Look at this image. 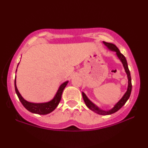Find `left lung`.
Wrapping results in <instances>:
<instances>
[{
	"label": "left lung",
	"instance_id": "8db88e82",
	"mask_svg": "<svg viewBox=\"0 0 148 148\" xmlns=\"http://www.w3.org/2000/svg\"><path fill=\"white\" fill-rule=\"evenodd\" d=\"M103 43L105 44V46H107V48H108V49L112 50V51L116 52L117 56H118V58L121 60V61L122 62L123 65L124 66V69L125 70V72H126V73L127 75V77H128V88H127V90L126 93L124 94V96H123V98L114 105V106L113 107L111 110H106V111L101 110V109L99 108L98 106H96L94 103L92 102L90 100H89L88 97L86 96V95L85 94L84 92H82V96L85 102V104H86V106H88L90 110H92V111H94V112H96L98 114L109 115L117 112L119 109H121L123 106H124L127 101L128 100L129 97H130V95L131 93V89H132V84H131V77L130 71H129V69L128 68V64H127V60L126 58H125V56L123 55V54L121 53L120 50H119V48H117L114 44H111V43H108V42H103Z\"/></svg>",
	"mask_w": 148,
	"mask_h": 148
}]
</instances>
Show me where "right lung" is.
Instances as JSON below:
<instances>
[{
    "instance_id": "1",
    "label": "right lung",
    "mask_w": 148,
    "mask_h": 148,
    "mask_svg": "<svg viewBox=\"0 0 148 148\" xmlns=\"http://www.w3.org/2000/svg\"><path fill=\"white\" fill-rule=\"evenodd\" d=\"M67 82H64L63 84L60 85V86L58 88V90L56 92L55 96L52 100L50 102H45V103H32L26 101L23 97L21 96L19 94V91H18L17 88V86H16V79H15V89L16 94H17L18 98H19L20 102L23 104V106L29 110V112L32 113H35V114H49L51 112H52L54 109L56 108L58 104H59L60 100H61V96L62 92H63L64 89L66 86L68 84Z\"/></svg>"
}]
</instances>
